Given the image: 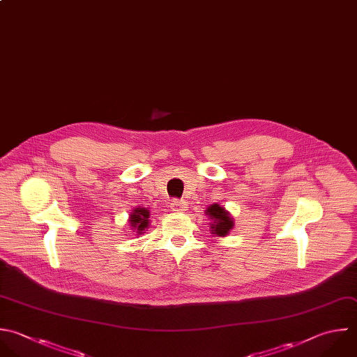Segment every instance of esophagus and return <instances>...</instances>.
Returning a JSON list of instances; mask_svg holds the SVG:
<instances>
[{
    "instance_id": "obj_1",
    "label": "esophagus",
    "mask_w": 357,
    "mask_h": 357,
    "mask_svg": "<svg viewBox=\"0 0 357 357\" xmlns=\"http://www.w3.org/2000/svg\"><path fill=\"white\" fill-rule=\"evenodd\" d=\"M172 209L174 212H184V211H187V204L184 201H180V199H173Z\"/></svg>"
}]
</instances>
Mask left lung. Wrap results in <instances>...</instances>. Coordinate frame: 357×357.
<instances>
[{
	"mask_svg": "<svg viewBox=\"0 0 357 357\" xmlns=\"http://www.w3.org/2000/svg\"><path fill=\"white\" fill-rule=\"evenodd\" d=\"M205 213L209 216V219H212L209 227L212 229L211 233L215 236L225 237L229 234V231L234 226V222H233V218L230 216V213L219 204H212L211 206H208Z\"/></svg>",
	"mask_w": 357,
	"mask_h": 357,
	"instance_id": "obj_1",
	"label": "left lung"
}]
</instances>
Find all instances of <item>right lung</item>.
Returning a JSON list of instances; mask_svg holds the SVG:
<instances>
[{"label": "right lung", "mask_w": 357, "mask_h": 357, "mask_svg": "<svg viewBox=\"0 0 357 357\" xmlns=\"http://www.w3.org/2000/svg\"><path fill=\"white\" fill-rule=\"evenodd\" d=\"M130 226L137 234H142L149 226V211L146 208H135L130 215Z\"/></svg>", "instance_id": "obj_1"}]
</instances>
